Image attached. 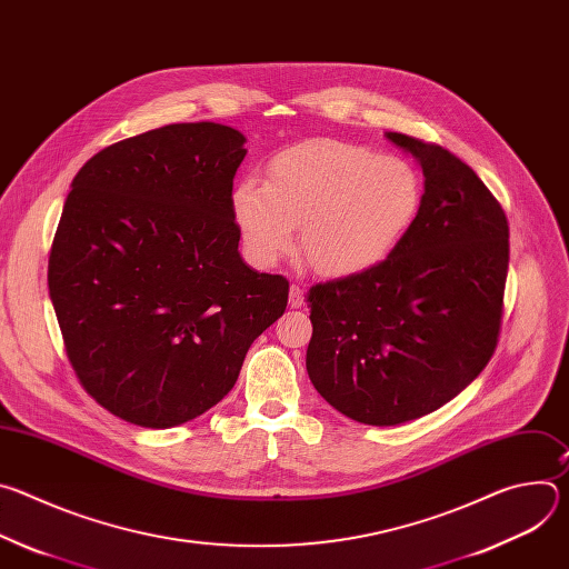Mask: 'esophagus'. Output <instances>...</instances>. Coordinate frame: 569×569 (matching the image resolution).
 Masks as SVG:
<instances>
[{
  "mask_svg": "<svg viewBox=\"0 0 569 569\" xmlns=\"http://www.w3.org/2000/svg\"><path fill=\"white\" fill-rule=\"evenodd\" d=\"M288 303H290V308H301V306H303V290H301L297 283H292V286H290Z\"/></svg>",
  "mask_w": 569,
  "mask_h": 569,
  "instance_id": "34e87169",
  "label": "esophagus"
}]
</instances>
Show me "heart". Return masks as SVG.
I'll use <instances>...</instances> for the list:
<instances>
[{"instance_id": "1", "label": "heart", "mask_w": 569, "mask_h": 569, "mask_svg": "<svg viewBox=\"0 0 569 569\" xmlns=\"http://www.w3.org/2000/svg\"><path fill=\"white\" fill-rule=\"evenodd\" d=\"M229 204L254 266L279 263L301 227L306 261L327 277H351L380 266L410 231L421 209V180L398 157L315 139L277 152L266 182L238 180Z\"/></svg>"}]
</instances>
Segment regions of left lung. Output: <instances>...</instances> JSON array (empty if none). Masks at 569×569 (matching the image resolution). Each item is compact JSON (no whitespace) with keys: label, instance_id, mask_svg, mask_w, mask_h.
I'll use <instances>...</instances> for the list:
<instances>
[{"label":"left lung","instance_id":"1","mask_svg":"<svg viewBox=\"0 0 569 569\" xmlns=\"http://www.w3.org/2000/svg\"><path fill=\"white\" fill-rule=\"evenodd\" d=\"M423 169L421 209L376 268L308 292L310 382L367 426L421 419L489 365L500 336L509 222L450 150L385 132Z\"/></svg>","mask_w":569,"mask_h":569}]
</instances>
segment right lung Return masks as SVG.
<instances>
[{
	"label": "right lung",
	"instance_id": "obj_1",
	"mask_svg": "<svg viewBox=\"0 0 569 569\" xmlns=\"http://www.w3.org/2000/svg\"><path fill=\"white\" fill-rule=\"evenodd\" d=\"M246 154L229 126L171 123L103 148L71 182L49 297L80 385L128 423L211 410L288 306V281L238 252L229 196Z\"/></svg>",
	"mask_w": 569,
	"mask_h": 569
}]
</instances>
